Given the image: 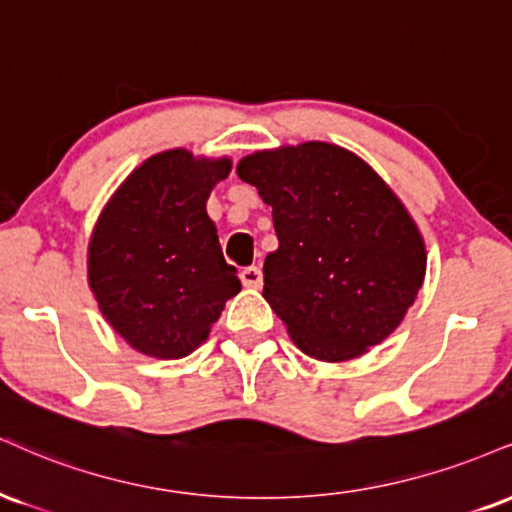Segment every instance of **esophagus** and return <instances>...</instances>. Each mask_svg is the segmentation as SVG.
Returning a JSON list of instances; mask_svg holds the SVG:
<instances>
[{
  "instance_id": "esophagus-1",
  "label": "esophagus",
  "mask_w": 512,
  "mask_h": 512,
  "mask_svg": "<svg viewBox=\"0 0 512 512\" xmlns=\"http://www.w3.org/2000/svg\"><path fill=\"white\" fill-rule=\"evenodd\" d=\"M240 281L245 288H260L262 286V269L260 267H245L240 272Z\"/></svg>"
}]
</instances>
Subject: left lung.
I'll use <instances>...</instances> for the list:
<instances>
[{
    "label": "left lung",
    "instance_id": "obj_1",
    "mask_svg": "<svg viewBox=\"0 0 512 512\" xmlns=\"http://www.w3.org/2000/svg\"><path fill=\"white\" fill-rule=\"evenodd\" d=\"M272 205L279 250L264 298L303 353L341 362L391 334L415 303L427 255L415 221L353 152L303 143L240 159Z\"/></svg>",
    "mask_w": 512,
    "mask_h": 512
}]
</instances>
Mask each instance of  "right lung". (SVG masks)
<instances>
[{
	"mask_svg": "<svg viewBox=\"0 0 512 512\" xmlns=\"http://www.w3.org/2000/svg\"><path fill=\"white\" fill-rule=\"evenodd\" d=\"M229 171V159L162 152L123 181L97 221L90 288L116 334L140 353L164 360L193 353L240 291L205 209Z\"/></svg>",
	"mask_w": 512,
	"mask_h": 512,
	"instance_id": "right-lung-1",
	"label": "right lung"
}]
</instances>
